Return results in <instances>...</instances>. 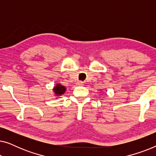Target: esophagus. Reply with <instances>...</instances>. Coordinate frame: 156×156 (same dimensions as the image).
Wrapping results in <instances>:
<instances>
[{
    "instance_id": "1",
    "label": "esophagus",
    "mask_w": 156,
    "mask_h": 156,
    "mask_svg": "<svg viewBox=\"0 0 156 156\" xmlns=\"http://www.w3.org/2000/svg\"><path fill=\"white\" fill-rule=\"evenodd\" d=\"M83 84H84V83H83L82 82H81V81H79V82H76V84L79 85V86H82V85H83Z\"/></svg>"
}]
</instances>
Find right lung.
Returning a JSON list of instances; mask_svg holds the SVG:
<instances>
[{"label": "right lung", "instance_id": "right-lung-1", "mask_svg": "<svg viewBox=\"0 0 156 156\" xmlns=\"http://www.w3.org/2000/svg\"><path fill=\"white\" fill-rule=\"evenodd\" d=\"M52 90L53 93H54V96H55L56 98H57L65 94L66 91V87L65 86H63V85H62L61 84L57 83V84L53 87Z\"/></svg>", "mask_w": 156, "mask_h": 156}]
</instances>
